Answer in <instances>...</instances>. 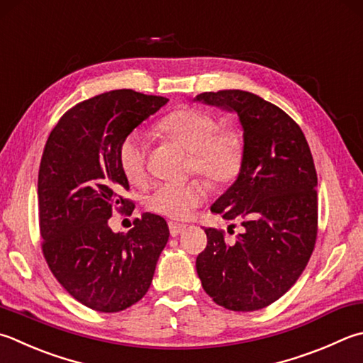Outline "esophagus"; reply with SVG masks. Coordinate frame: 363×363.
Returning a JSON list of instances; mask_svg holds the SVG:
<instances>
[{
	"instance_id": "34e87169",
	"label": "esophagus",
	"mask_w": 363,
	"mask_h": 363,
	"mask_svg": "<svg viewBox=\"0 0 363 363\" xmlns=\"http://www.w3.org/2000/svg\"><path fill=\"white\" fill-rule=\"evenodd\" d=\"M184 229H186V225L179 224V223H172V221L169 223V230H170V235H172V237H177L179 234H182Z\"/></svg>"
}]
</instances>
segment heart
<instances>
[{"mask_svg": "<svg viewBox=\"0 0 363 363\" xmlns=\"http://www.w3.org/2000/svg\"><path fill=\"white\" fill-rule=\"evenodd\" d=\"M156 129L191 152L189 167L218 186L228 184L240 174L245 142L235 128H218L210 113L182 107L161 118ZM121 172L134 184L147 180V139L139 131L128 133L118 147ZM208 196L205 182L160 183L145 197L150 211L172 220H186Z\"/></svg>", "mask_w": 363, "mask_h": 363, "instance_id": "b5f03b06", "label": "heart"}]
</instances>
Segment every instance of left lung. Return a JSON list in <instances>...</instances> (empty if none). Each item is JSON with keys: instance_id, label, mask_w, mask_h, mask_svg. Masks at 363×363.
<instances>
[{"instance_id": "8db88e82", "label": "left lung", "mask_w": 363, "mask_h": 363, "mask_svg": "<svg viewBox=\"0 0 363 363\" xmlns=\"http://www.w3.org/2000/svg\"><path fill=\"white\" fill-rule=\"evenodd\" d=\"M194 101L235 112L245 156L237 180L211 205L224 220L242 218L243 234L229 245L223 230L205 229L196 259L203 291L232 311L275 302L302 275L318 235V175L302 129L255 93L221 90Z\"/></svg>"}]
</instances>
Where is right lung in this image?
<instances>
[{
  "label": "right lung",
  "instance_id": "1",
  "mask_svg": "<svg viewBox=\"0 0 363 363\" xmlns=\"http://www.w3.org/2000/svg\"><path fill=\"white\" fill-rule=\"evenodd\" d=\"M167 98L113 90L69 108L47 139L38 177L43 252L58 283L101 313L129 308L145 296L169 240L164 218L143 213L112 232V211H131L118 164L120 142Z\"/></svg>",
  "mask_w": 363,
  "mask_h": 363
}]
</instances>
